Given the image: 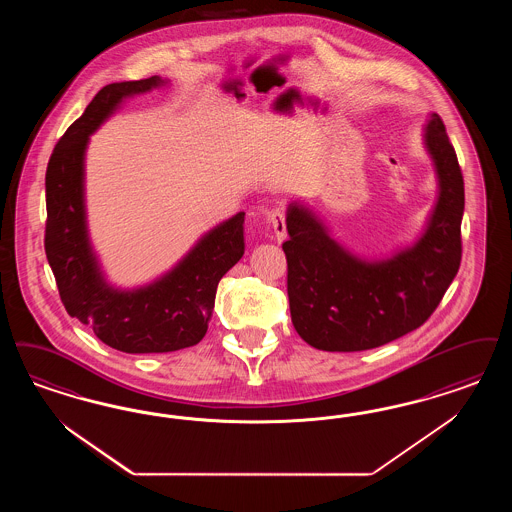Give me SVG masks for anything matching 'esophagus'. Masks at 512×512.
Here are the masks:
<instances>
[{"mask_svg": "<svg viewBox=\"0 0 512 512\" xmlns=\"http://www.w3.org/2000/svg\"><path fill=\"white\" fill-rule=\"evenodd\" d=\"M268 223L272 225V230H274L278 242L286 240V211H284V207H276V209L268 211Z\"/></svg>", "mask_w": 512, "mask_h": 512, "instance_id": "1", "label": "esophagus"}]
</instances>
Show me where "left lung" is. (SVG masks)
Masks as SVG:
<instances>
[{
  "mask_svg": "<svg viewBox=\"0 0 512 512\" xmlns=\"http://www.w3.org/2000/svg\"><path fill=\"white\" fill-rule=\"evenodd\" d=\"M423 146L436 200L421 234L387 257L343 246L310 205H287V297L293 328L310 347L356 352L387 345L423 326L461 263L465 186L444 122L430 112Z\"/></svg>",
  "mask_w": 512,
  "mask_h": 512,
  "instance_id": "8db88e82",
  "label": "left lung"
}]
</instances>
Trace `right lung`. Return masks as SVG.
<instances>
[{"instance_id":"1","label":"right lung","mask_w":512,"mask_h":512,"mask_svg":"<svg viewBox=\"0 0 512 512\" xmlns=\"http://www.w3.org/2000/svg\"><path fill=\"white\" fill-rule=\"evenodd\" d=\"M152 76L110 83L87 104L55 146L45 173V255L62 305L104 345L127 354L173 352L204 339L221 278L244 255V217L204 232L183 257L143 286L120 287L104 272L91 242L85 205V154L91 135L131 97L169 85Z\"/></svg>"}]
</instances>
